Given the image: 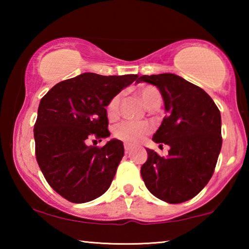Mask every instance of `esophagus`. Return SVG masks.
I'll list each match as a JSON object with an SVG mask.
<instances>
[{"label": "esophagus", "instance_id": "obj_1", "mask_svg": "<svg viewBox=\"0 0 249 249\" xmlns=\"http://www.w3.org/2000/svg\"><path fill=\"white\" fill-rule=\"evenodd\" d=\"M132 145H129V144H124V149H125V153L126 154H128L130 150H132Z\"/></svg>", "mask_w": 249, "mask_h": 249}]
</instances>
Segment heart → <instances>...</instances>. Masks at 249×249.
<instances>
[{
	"label": "heart",
	"mask_w": 249,
	"mask_h": 249,
	"mask_svg": "<svg viewBox=\"0 0 249 249\" xmlns=\"http://www.w3.org/2000/svg\"><path fill=\"white\" fill-rule=\"evenodd\" d=\"M138 95L147 107L150 108L153 105L161 103V95L156 88L151 86H142L138 89ZM121 94H116L108 101L107 105V113L109 119H115L120 112ZM151 126L148 123H135V122H122L117 124L113 135L117 140L123 141L129 144H137L142 142L147 135L150 134Z\"/></svg>",
	"instance_id": "1"
}]
</instances>
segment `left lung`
<instances>
[{"label":"left lung","mask_w":249,"mask_h":249,"mask_svg":"<svg viewBox=\"0 0 249 249\" xmlns=\"http://www.w3.org/2000/svg\"><path fill=\"white\" fill-rule=\"evenodd\" d=\"M141 81L154 84L161 93L167 115L153 140L170 146L168 157L147 149L142 178L156 197L182 203L213 176L222 147L220 109L203 89L174 73L142 75Z\"/></svg>","instance_id":"obj_1"}]
</instances>
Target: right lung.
<instances>
[{
  "instance_id": "1",
  "label": "right lung",
  "mask_w": 249,
  "mask_h": 249,
  "mask_svg": "<svg viewBox=\"0 0 249 249\" xmlns=\"http://www.w3.org/2000/svg\"><path fill=\"white\" fill-rule=\"evenodd\" d=\"M137 78L86 72L57 83L40 100L34 126L36 159L48 184L66 200L89 202L111 185L123 142L98 147L88 142L109 136L105 107Z\"/></svg>"
}]
</instances>
